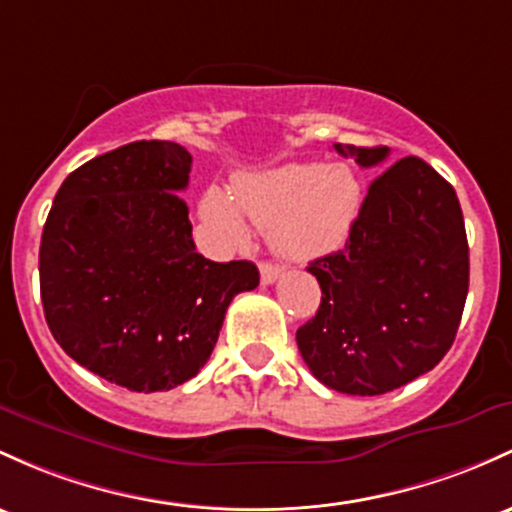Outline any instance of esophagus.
I'll list each match as a JSON object with an SVG mask.
<instances>
[{
	"label": "esophagus",
	"mask_w": 512,
	"mask_h": 512,
	"mask_svg": "<svg viewBox=\"0 0 512 512\" xmlns=\"http://www.w3.org/2000/svg\"><path fill=\"white\" fill-rule=\"evenodd\" d=\"M279 274H282V269H279L277 265H272V262H262L260 265L262 284H274L279 279Z\"/></svg>",
	"instance_id": "1"
}]
</instances>
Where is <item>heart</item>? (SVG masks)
<instances>
[{
  "instance_id": "obj_1",
  "label": "heart",
  "mask_w": 512,
  "mask_h": 512,
  "mask_svg": "<svg viewBox=\"0 0 512 512\" xmlns=\"http://www.w3.org/2000/svg\"><path fill=\"white\" fill-rule=\"evenodd\" d=\"M201 216L228 245H243L247 223L269 228V243L291 260H313L338 250L362 209V184L347 165L294 162L233 182V196L209 189Z\"/></svg>"
}]
</instances>
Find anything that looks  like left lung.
Returning a JSON list of instances; mask_svg holds the SVG:
<instances>
[{"instance_id": "obj_1", "label": "left lung", "mask_w": 512, "mask_h": 512, "mask_svg": "<svg viewBox=\"0 0 512 512\" xmlns=\"http://www.w3.org/2000/svg\"><path fill=\"white\" fill-rule=\"evenodd\" d=\"M357 165L389 148L335 143ZM316 316L296 330L303 362L328 389L379 396L430 372L452 347L469 291L462 206L445 177L403 157L369 184L350 240L308 265Z\"/></svg>"}]
</instances>
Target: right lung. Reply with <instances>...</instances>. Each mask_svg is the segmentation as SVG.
<instances>
[{
	"label": "right lung",
	"mask_w": 512,
	"mask_h": 512,
	"mask_svg": "<svg viewBox=\"0 0 512 512\" xmlns=\"http://www.w3.org/2000/svg\"><path fill=\"white\" fill-rule=\"evenodd\" d=\"M192 155L170 140H136L67 174L43 226L38 269L48 328L101 379L170 391L199 374L252 262L196 252L189 209Z\"/></svg>",
	"instance_id": "obj_1"
}]
</instances>
